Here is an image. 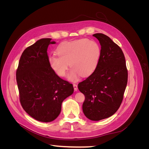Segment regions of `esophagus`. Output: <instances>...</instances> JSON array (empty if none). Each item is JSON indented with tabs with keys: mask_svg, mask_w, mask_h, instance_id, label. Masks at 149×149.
Returning a JSON list of instances; mask_svg holds the SVG:
<instances>
[{
	"mask_svg": "<svg viewBox=\"0 0 149 149\" xmlns=\"http://www.w3.org/2000/svg\"><path fill=\"white\" fill-rule=\"evenodd\" d=\"M73 88H74V91H76L78 90V86L76 85V84H73Z\"/></svg>",
	"mask_w": 149,
	"mask_h": 149,
	"instance_id": "34e87169",
	"label": "esophagus"
}]
</instances>
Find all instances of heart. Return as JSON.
Wrapping results in <instances>:
<instances>
[{
  "mask_svg": "<svg viewBox=\"0 0 149 149\" xmlns=\"http://www.w3.org/2000/svg\"><path fill=\"white\" fill-rule=\"evenodd\" d=\"M58 56L52 55L48 63L53 70L58 75L65 76L68 68L71 69L67 78L75 81L81 76L92 74L97 66L101 57V47L93 40L81 38L60 44L56 49Z\"/></svg>",
  "mask_w": 149,
  "mask_h": 149,
  "instance_id": "b5f03b06",
  "label": "heart"
}]
</instances>
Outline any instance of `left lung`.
<instances>
[{
	"mask_svg": "<svg viewBox=\"0 0 149 149\" xmlns=\"http://www.w3.org/2000/svg\"><path fill=\"white\" fill-rule=\"evenodd\" d=\"M93 36L101 45V57L93 73L78 84L84 94L83 113L91 120L109 118L118 110L123 100L128 73L121 48L107 35Z\"/></svg>",
	"mask_w": 149,
	"mask_h": 149,
	"instance_id": "1",
	"label": "left lung"
}]
</instances>
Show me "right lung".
Returning <instances> with one entry per match:
<instances>
[{
	"label": "right lung",
	"mask_w": 149,
	"mask_h": 149,
	"mask_svg": "<svg viewBox=\"0 0 149 149\" xmlns=\"http://www.w3.org/2000/svg\"><path fill=\"white\" fill-rule=\"evenodd\" d=\"M51 40L42 38L26 48L16 72L22 107L43 123L56 119L63 101L74 91L73 84L60 78L49 65L47 49L49 44L56 43Z\"/></svg>",
	"instance_id": "obj_1"
}]
</instances>
